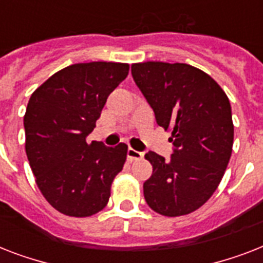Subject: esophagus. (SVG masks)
I'll use <instances>...</instances> for the list:
<instances>
[{
    "instance_id": "1",
    "label": "esophagus",
    "mask_w": 263,
    "mask_h": 263,
    "mask_svg": "<svg viewBox=\"0 0 263 263\" xmlns=\"http://www.w3.org/2000/svg\"><path fill=\"white\" fill-rule=\"evenodd\" d=\"M127 157L129 161H134V160H140L142 157H143V153L140 152H136L135 148L129 147L127 152Z\"/></svg>"
}]
</instances>
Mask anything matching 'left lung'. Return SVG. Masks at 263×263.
<instances>
[{
  "label": "left lung",
  "instance_id": "left-lung-1",
  "mask_svg": "<svg viewBox=\"0 0 263 263\" xmlns=\"http://www.w3.org/2000/svg\"><path fill=\"white\" fill-rule=\"evenodd\" d=\"M131 72L175 146L169 161L154 152L144 156L153 165L144 199L161 216L190 214L214 194L232 154L228 97L212 76L188 64L146 61L132 64Z\"/></svg>",
  "mask_w": 263,
  "mask_h": 263
}]
</instances>
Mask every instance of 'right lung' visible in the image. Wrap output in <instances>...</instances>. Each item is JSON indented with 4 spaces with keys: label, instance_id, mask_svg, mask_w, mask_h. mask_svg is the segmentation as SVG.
<instances>
[{
    "label": "right lung",
    "instance_id": "right-lung-1",
    "mask_svg": "<svg viewBox=\"0 0 263 263\" xmlns=\"http://www.w3.org/2000/svg\"><path fill=\"white\" fill-rule=\"evenodd\" d=\"M124 63L73 64L32 92L26 115V153L35 183L49 203L69 217H90L110 198L128 146L86 142L106 99L128 75Z\"/></svg>",
    "mask_w": 263,
    "mask_h": 263
}]
</instances>
